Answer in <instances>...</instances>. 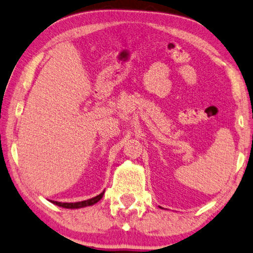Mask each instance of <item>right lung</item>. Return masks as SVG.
Wrapping results in <instances>:
<instances>
[{"label":"right lung","mask_w":253,"mask_h":253,"mask_svg":"<svg viewBox=\"0 0 253 253\" xmlns=\"http://www.w3.org/2000/svg\"><path fill=\"white\" fill-rule=\"evenodd\" d=\"M103 195H104V191L94 198L87 199V201H83V202H77V203H60V202H55V201H51V203H54V204L62 206V208H65V209H80V208H84V206L94 205L95 203H97L99 199L103 197Z\"/></svg>","instance_id":"1"}]
</instances>
